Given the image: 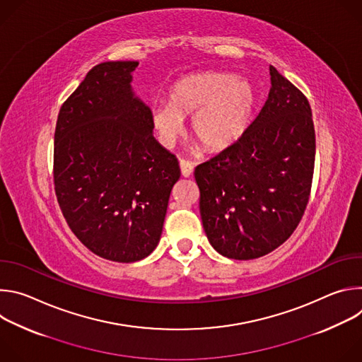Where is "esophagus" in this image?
I'll use <instances>...</instances> for the list:
<instances>
[{"mask_svg":"<svg viewBox=\"0 0 362 362\" xmlns=\"http://www.w3.org/2000/svg\"><path fill=\"white\" fill-rule=\"evenodd\" d=\"M180 170H182V176L185 177H190L193 173V163L185 159H180Z\"/></svg>","mask_w":362,"mask_h":362,"instance_id":"obj_1","label":"esophagus"}]
</instances>
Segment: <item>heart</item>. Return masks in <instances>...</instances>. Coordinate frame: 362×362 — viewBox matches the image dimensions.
Here are the masks:
<instances>
[{
  "mask_svg": "<svg viewBox=\"0 0 362 362\" xmlns=\"http://www.w3.org/2000/svg\"><path fill=\"white\" fill-rule=\"evenodd\" d=\"M255 88L229 73L204 71L177 80L169 105L151 109V123L165 144L183 133V119L192 116V134L208 151L233 144L245 132L255 107Z\"/></svg>",
  "mask_w": 362,
  "mask_h": 362,
  "instance_id": "1",
  "label": "heart"
}]
</instances>
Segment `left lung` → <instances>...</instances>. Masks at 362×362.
Masks as SVG:
<instances>
[{"label": "left lung", "mask_w": 362, "mask_h": 362, "mask_svg": "<svg viewBox=\"0 0 362 362\" xmlns=\"http://www.w3.org/2000/svg\"><path fill=\"white\" fill-rule=\"evenodd\" d=\"M261 113L229 147L194 169L211 245L230 259H256L299 225L311 193L315 129L308 98L271 66Z\"/></svg>", "instance_id": "obj_1"}]
</instances>
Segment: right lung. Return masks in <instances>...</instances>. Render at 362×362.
I'll return each instance as SVG.
<instances>
[{"mask_svg":"<svg viewBox=\"0 0 362 362\" xmlns=\"http://www.w3.org/2000/svg\"><path fill=\"white\" fill-rule=\"evenodd\" d=\"M137 62L94 66L63 103L54 133V189L78 240L130 264L158 246L173 185L175 154L153 137L151 110L132 90Z\"/></svg>","mask_w":362,"mask_h":362,"instance_id":"right-lung-1","label":"right lung"}]
</instances>
